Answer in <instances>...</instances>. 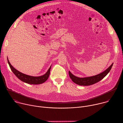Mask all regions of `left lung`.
<instances>
[{
  "label": "left lung",
  "instance_id": "1",
  "mask_svg": "<svg viewBox=\"0 0 123 123\" xmlns=\"http://www.w3.org/2000/svg\"><path fill=\"white\" fill-rule=\"evenodd\" d=\"M113 63L108 68L106 71H105L103 73L98 74L96 75L91 76V77H87L84 78H79L77 77L74 75L71 72L69 71V76L72 79V80L75 84L81 85V86H90L95 83H97L98 82L101 80L103 79L105 76H106L108 73L111 71V69L112 67Z\"/></svg>",
  "mask_w": 123,
  "mask_h": 123
}]
</instances>
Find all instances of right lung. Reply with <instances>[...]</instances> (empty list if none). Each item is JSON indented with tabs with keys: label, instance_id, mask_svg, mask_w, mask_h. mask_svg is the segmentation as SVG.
Masks as SVG:
<instances>
[{
	"label": "right lung",
	"instance_id": "obj_1",
	"mask_svg": "<svg viewBox=\"0 0 123 123\" xmlns=\"http://www.w3.org/2000/svg\"><path fill=\"white\" fill-rule=\"evenodd\" d=\"M7 60H8V62L9 65V66L12 73L15 75V76L17 78L25 83L30 84H33V85L40 84L44 83L49 78V76L50 74V70L51 67H50L47 72L44 75L41 76H38V77L31 76H29V75L25 74H22L17 71V70H16L15 68H14L12 66L8 59Z\"/></svg>",
	"mask_w": 123,
	"mask_h": 123
}]
</instances>
